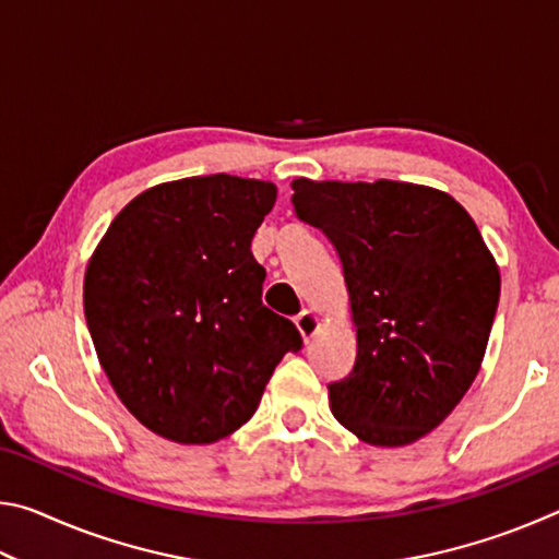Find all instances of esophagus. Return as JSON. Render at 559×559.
I'll return each mask as SVG.
<instances>
[{"instance_id":"1","label":"esophagus","mask_w":559,"mask_h":559,"mask_svg":"<svg viewBox=\"0 0 559 559\" xmlns=\"http://www.w3.org/2000/svg\"><path fill=\"white\" fill-rule=\"evenodd\" d=\"M296 328H298L300 337L308 343V340L313 337L318 330H320V320H318V316L313 313V310L306 308V310H300V313L296 316Z\"/></svg>"}]
</instances>
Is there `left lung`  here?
Instances as JSON below:
<instances>
[{
	"mask_svg": "<svg viewBox=\"0 0 559 559\" xmlns=\"http://www.w3.org/2000/svg\"><path fill=\"white\" fill-rule=\"evenodd\" d=\"M300 222L335 246L357 330L330 409L372 447H406L453 412L484 362L500 298L493 253L439 189L293 179Z\"/></svg>",
	"mask_w": 559,
	"mask_h": 559,
	"instance_id": "left-lung-1",
	"label": "left lung"
}]
</instances>
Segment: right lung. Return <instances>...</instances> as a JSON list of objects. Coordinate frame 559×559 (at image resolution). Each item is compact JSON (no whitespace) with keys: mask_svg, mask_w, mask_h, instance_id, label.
<instances>
[{"mask_svg":"<svg viewBox=\"0 0 559 559\" xmlns=\"http://www.w3.org/2000/svg\"><path fill=\"white\" fill-rule=\"evenodd\" d=\"M276 185L187 177L138 194L93 251L83 310L118 400L157 437L214 443L257 412L302 340L261 302L251 239Z\"/></svg>","mask_w":559,"mask_h":559,"instance_id":"1","label":"right lung"}]
</instances>
